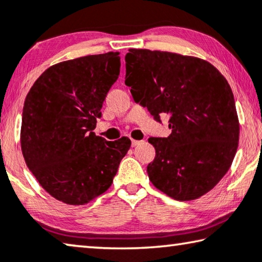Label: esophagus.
<instances>
[{"label": "esophagus", "instance_id": "obj_1", "mask_svg": "<svg viewBox=\"0 0 262 262\" xmlns=\"http://www.w3.org/2000/svg\"><path fill=\"white\" fill-rule=\"evenodd\" d=\"M131 144H132V146H137V145H139V144H142V140L132 139V140H131Z\"/></svg>", "mask_w": 262, "mask_h": 262}]
</instances>
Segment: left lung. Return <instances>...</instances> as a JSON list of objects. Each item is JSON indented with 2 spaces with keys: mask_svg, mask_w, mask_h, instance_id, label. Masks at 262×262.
<instances>
[{
  "mask_svg": "<svg viewBox=\"0 0 262 262\" xmlns=\"http://www.w3.org/2000/svg\"><path fill=\"white\" fill-rule=\"evenodd\" d=\"M125 85L136 103L161 122L166 138H149L156 157L147 165L155 187L173 200L207 194L226 175L237 150L240 124L232 89L206 60L177 53L130 48Z\"/></svg>",
  "mask_w": 262,
  "mask_h": 262,
  "instance_id": "8db88e82",
  "label": "left lung"
}]
</instances>
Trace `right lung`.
Here are the masks:
<instances>
[{
	"mask_svg": "<svg viewBox=\"0 0 262 262\" xmlns=\"http://www.w3.org/2000/svg\"><path fill=\"white\" fill-rule=\"evenodd\" d=\"M119 72L118 52L67 60L47 68L26 97L22 155L41 187L63 203L82 206L104 194L130 149L127 137L107 142L93 132Z\"/></svg>",
	"mask_w": 262,
	"mask_h": 262,
	"instance_id": "obj_1",
	"label": "right lung"
}]
</instances>
